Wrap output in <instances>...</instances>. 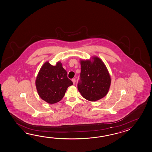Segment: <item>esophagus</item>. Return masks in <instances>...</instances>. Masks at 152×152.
I'll use <instances>...</instances> for the list:
<instances>
[{
  "label": "esophagus",
  "instance_id": "esophagus-1",
  "mask_svg": "<svg viewBox=\"0 0 152 152\" xmlns=\"http://www.w3.org/2000/svg\"><path fill=\"white\" fill-rule=\"evenodd\" d=\"M72 83H73V84H74L75 82H76V80H75V78H73V79H72Z\"/></svg>",
  "mask_w": 152,
  "mask_h": 152
}]
</instances>
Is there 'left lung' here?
Masks as SVG:
<instances>
[{
  "label": "left lung",
  "instance_id": "1",
  "mask_svg": "<svg viewBox=\"0 0 152 152\" xmlns=\"http://www.w3.org/2000/svg\"><path fill=\"white\" fill-rule=\"evenodd\" d=\"M93 60H80L81 72L77 84L83 97L88 101H96L106 96L111 78L105 64L98 57Z\"/></svg>",
  "mask_w": 152,
  "mask_h": 152
}]
</instances>
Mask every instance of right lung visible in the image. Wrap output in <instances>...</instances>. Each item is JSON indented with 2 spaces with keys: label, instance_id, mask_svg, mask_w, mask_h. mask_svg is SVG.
<instances>
[{
  "label": "right lung",
  "instance_id": "add662e5",
  "mask_svg": "<svg viewBox=\"0 0 152 152\" xmlns=\"http://www.w3.org/2000/svg\"><path fill=\"white\" fill-rule=\"evenodd\" d=\"M72 84L60 62H57L56 66L46 62L40 68L36 80L39 96L43 100L51 104L60 101L67 88Z\"/></svg>",
  "mask_w": 152,
  "mask_h": 152
}]
</instances>
